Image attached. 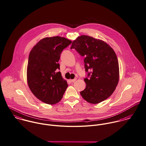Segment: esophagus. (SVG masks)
<instances>
[{
	"instance_id": "34e87169",
	"label": "esophagus",
	"mask_w": 146,
	"mask_h": 146,
	"mask_svg": "<svg viewBox=\"0 0 146 146\" xmlns=\"http://www.w3.org/2000/svg\"><path fill=\"white\" fill-rule=\"evenodd\" d=\"M76 80H77V78H74V79H73V80H70V81L71 82H74Z\"/></svg>"
}]
</instances>
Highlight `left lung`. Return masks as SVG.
Instances as JSON below:
<instances>
[{
    "instance_id": "1",
    "label": "left lung",
    "mask_w": 146,
    "mask_h": 146,
    "mask_svg": "<svg viewBox=\"0 0 146 146\" xmlns=\"http://www.w3.org/2000/svg\"><path fill=\"white\" fill-rule=\"evenodd\" d=\"M70 49L84 57L87 77L84 79L86 86L80 92L82 97L93 104L110 97L119 79V63L113 49L102 40L86 35L74 40Z\"/></svg>"
}]
</instances>
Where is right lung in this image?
Returning a JSON list of instances; mask_svg holds the SVG:
<instances>
[{
  "label": "right lung",
  "instance_id": "add662e5",
  "mask_svg": "<svg viewBox=\"0 0 146 146\" xmlns=\"http://www.w3.org/2000/svg\"><path fill=\"white\" fill-rule=\"evenodd\" d=\"M72 43L65 37H45L31 50L27 69L29 87L33 94L46 104L52 105L62 98L68 87L58 72V62L63 50Z\"/></svg>",
  "mask_w": 146,
  "mask_h": 146
}]
</instances>
